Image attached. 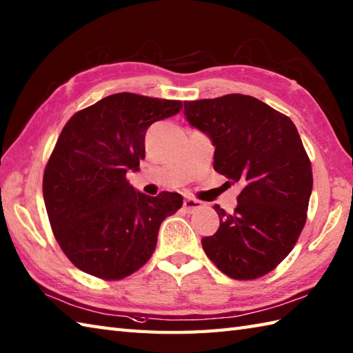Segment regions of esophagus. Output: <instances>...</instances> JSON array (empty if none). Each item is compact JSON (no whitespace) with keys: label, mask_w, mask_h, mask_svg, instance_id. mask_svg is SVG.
Instances as JSON below:
<instances>
[{"label":"esophagus","mask_w":353,"mask_h":353,"mask_svg":"<svg viewBox=\"0 0 353 353\" xmlns=\"http://www.w3.org/2000/svg\"><path fill=\"white\" fill-rule=\"evenodd\" d=\"M205 206V203L203 201H200V200H197V199H191V197H186L185 200H183V209L186 212H196V211H199V209H201Z\"/></svg>","instance_id":"esophagus-1"}]
</instances>
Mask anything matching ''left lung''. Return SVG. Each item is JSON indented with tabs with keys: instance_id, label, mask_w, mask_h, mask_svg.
I'll return each mask as SVG.
<instances>
[{
	"instance_id": "left-lung-1",
	"label": "left lung",
	"mask_w": 353,
	"mask_h": 353,
	"mask_svg": "<svg viewBox=\"0 0 353 353\" xmlns=\"http://www.w3.org/2000/svg\"><path fill=\"white\" fill-rule=\"evenodd\" d=\"M183 106L190 125L212 141L214 170L244 186L232 214L214 206L220 228L201 245L232 279H256L287 258L305 226L310 157L294 123L254 97L228 94Z\"/></svg>"
}]
</instances>
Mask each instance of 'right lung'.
<instances>
[{"mask_svg": "<svg viewBox=\"0 0 353 353\" xmlns=\"http://www.w3.org/2000/svg\"><path fill=\"white\" fill-rule=\"evenodd\" d=\"M177 100L109 95L65 124L43 172V201L59 245L81 272L123 279L152 256L157 232L182 206L177 192L150 197L127 182L145 157L150 125L181 112Z\"/></svg>", "mask_w": 353, "mask_h": 353, "instance_id": "obj_1", "label": "right lung"}]
</instances>
